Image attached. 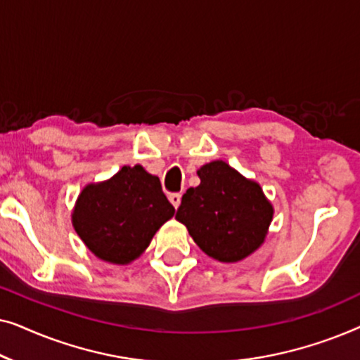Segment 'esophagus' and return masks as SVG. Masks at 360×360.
<instances>
[{
    "label": "esophagus",
    "instance_id": "esophagus-1",
    "mask_svg": "<svg viewBox=\"0 0 360 360\" xmlns=\"http://www.w3.org/2000/svg\"><path fill=\"white\" fill-rule=\"evenodd\" d=\"M169 200H170V203L174 205V208L176 210L180 206V201H181V195L180 193H170L169 195Z\"/></svg>",
    "mask_w": 360,
    "mask_h": 360
}]
</instances>
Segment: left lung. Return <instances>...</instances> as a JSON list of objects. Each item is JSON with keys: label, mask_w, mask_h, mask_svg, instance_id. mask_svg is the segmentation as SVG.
I'll return each mask as SVG.
<instances>
[{"label": "left lung", "mask_w": 360, "mask_h": 360, "mask_svg": "<svg viewBox=\"0 0 360 360\" xmlns=\"http://www.w3.org/2000/svg\"><path fill=\"white\" fill-rule=\"evenodd\" d=\"M200 185L181 196L175 219L186 226L196 245L219 262H239L264 244L274 206L255 180L224 160L196 170Z\"/></svg>", "instance_id": "8db88e82"}]
</instances>
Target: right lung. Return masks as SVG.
I'll use <instances>...</instances> for the list:
<instances>
[{
	"instance_id": "right-lung-1",
	"label": "right lung",
	"mask_w": 360,
	"mask_h": 360,
	"mask_svg": "<svg viewBox=\"0 0 360 360\" xmlns=\"http://www.w3.org/2000/svg\"><path fill=\"white\" fill-rule=\"evenodd\" d=\"M174 213L159 176L142 165H124L111 179L88 184L80 191L72 224L98 259L127 265L144 254Z\"/></svg>"
}]
</instances>
